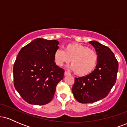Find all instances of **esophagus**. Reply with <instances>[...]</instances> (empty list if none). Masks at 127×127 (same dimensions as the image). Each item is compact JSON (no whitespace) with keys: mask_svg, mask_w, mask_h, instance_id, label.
Listing matches in <instances>:
<instances>
[{"mask_svg":"<svg viewBox=\"0 0 127 127\" xmlns=\"http://www.w3.org/2000/svg\"><path fill=\"white\" fill-rule=\"evenodd\" d=\"M70 75V73H68L67 72H66V71H65L64 72V75L65 76H68V75Z\"/></svg>","mask_w":127,"mask_h":127,"instance_id":"1","label":"esophagus"}]
</instances>
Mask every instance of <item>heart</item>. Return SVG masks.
<instances>
[{"instance_id": "1", "label": "heart", "mask_w": 127, "mask_h": 127, "mask_svg": "<svg viewBox=\"0 0 127 127\" xmlns=\"http://www.w3.org/2000/svg\"><path fill=\"white\" fill-rule=\"evenodd\" d=\"M55 64L62 67L70 62V68L76 75L84 76L95 70L98 63V55L95 51L79 43H68L64 50L57 49L54 53Z\"/></svg>"}]
</instances>
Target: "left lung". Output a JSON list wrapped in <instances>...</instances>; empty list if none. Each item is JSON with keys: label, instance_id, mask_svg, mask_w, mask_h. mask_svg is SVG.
Returning a JSON list of instances; mask_svg holds the SVG:
<instances>
[{"label": "left lung", "instance_id": "8db88e82", "mask_svg": "<svg viewBox=\"0 0 127 127\" xmlns=\"http://www.w3.org/2000/svg\"><path fill=\"white\" fill-rule=\"evenodd\" d=\"M89 43L95 48L98 59L91 73L75 78L72 93L81 103H94L105 98L116 82L118 70V62L110 48L95 40Z\"/></svg>", "mask_w": 127, "mask_h": 127}]
</instances>
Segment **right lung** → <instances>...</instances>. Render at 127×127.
I'll return each mask as SVG.
<instances>
[{
  "mask_svg": "<svg viewBox=\"0 0 127 127\" xmlns=\"http://www.w3.org/2000/svg\"><path fill=\"white\" fill-rule=\"evenodd\" d=\"M59 41L37 38L19 52L13 67L14 87L26 102L44 105L52 100L64 70L55 64Z\"/></svg>",
  "mask_w": 127,
  "mask_h": 127,
  "instance_id": "add662e5",
  "label": "right lung"
}]
</instances>
